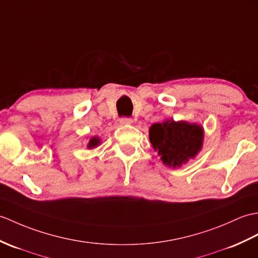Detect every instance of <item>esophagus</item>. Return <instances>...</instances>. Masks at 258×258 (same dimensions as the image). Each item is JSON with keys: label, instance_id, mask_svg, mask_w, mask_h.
Listing matches in <instances>:
<instances>
[{"label": "esophagus", "instance_id": "34e87169", "mask_svg": "<svg viewBox=\"0 0 258 258\" xmlns=\"http://www.w3.org/2000/svg\"><path fill=\"white\" fill-rule=\"evenodd\" d=\"M133 123V119H132L131 117H122L121 119H119V124L121 125H130Z\"/></svg>", "mask_w": 258, "mask_h": 258}]
</instances>
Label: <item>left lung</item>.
Wrapping results in <instances>:
<instances>
[{
    "mask_svg": "<svg viewBox=\"0 0 258 258\" xmlns=\"http://www.w3.org/2000/svg\"><path fill=\"white\" fill-rule=\"evenodd\" d=\"M149 141L155 151L158 152L161 161L176 168L195 158L201 151L203 128L201 125L185 121L166 119L163 123L152 125L149 128Z\"/></svg>",
    "mask_w": 258,
    "mask_h": 258,
    "instance_id": "obj_1",
    "label": "left lung"
}]
</instances>
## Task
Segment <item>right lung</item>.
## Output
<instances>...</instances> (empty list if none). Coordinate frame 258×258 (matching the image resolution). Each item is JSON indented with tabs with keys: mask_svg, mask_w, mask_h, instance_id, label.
I'll return each instance as SVG.
<instances>
[{
	"mask_svg": "<svg viewBox=\"0 0 258 258\" xmlns=\"http://www.w3.org/2000/svg\"><path fill=\"white\" fill-rule=\"evenodd\" d=\"M99 144H100V139H99V137H92V139L90 140V142L88 144V148L97 147Z\"/></svg>",
	"mask_w": 258,
	"mask_h": 258,
	"instance_id": "add662e5",
	"label": "right lung"
}]
</instances>
